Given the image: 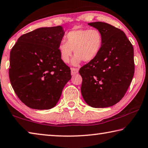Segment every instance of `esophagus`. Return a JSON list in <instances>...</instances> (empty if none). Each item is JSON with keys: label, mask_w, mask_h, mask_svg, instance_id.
<instances>
[{"label": "esophagus", "mask_w": 148, "mask_h": 148, "mask_svg": "<svg viewBox=\"0 0 148 148\" xmlns=\"http://www.w3.org/2000/svg\"><path fill=\"white\" fill-rule=\"evenodd\" d=\"M71 73L72 75H75L77 73H78L79 72V69H77V68H71Z\"/></svg>", "instance_id": "1"}]
</instances>
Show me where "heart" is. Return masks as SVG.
I'll list each match as a JSON object with an SVG mask.
<instances>
[{"label": "heart", "instance_id": "obj_1", "mask_svg": "<svg viewBox=\"0 0 148 148\" xmlns=\"http://www.w3.org/2000/svg\"><path fill=\"white\" fill-rule=\"evenodd\" d=\"M66 42L59 44L58 51L61 60L68 63L73 53H75L71 61L72 66H77L82 61L90 62L101 50L103 36L97 29L75 28L65 36Z\"/></svg>", "mask_w": 148, "mask_h": 148}]
</instances>
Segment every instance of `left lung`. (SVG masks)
Wrapping results in <instances>:
<instances>
[{
	"label": "left lung",
	"instance_id": "8db88e82",
	"mask_svg": "<svg viewBox=\"0 0 148 148\" xmlns=\"http://www.w3.org/2000/svg\"><path fill=\"white\" fill-rule=\"evenodd\" d=\"M88 25L101 33L103 46L98 55L79 70L81 94L90 107H109L122 99L133 79V47L125 34L112 25L103 22Z\"/></svg>",
	"mask_w": 148,
	"mask_h": 148
}]
</instances>
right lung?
<instances>
[{
    "label": "right lung",
    "instance_id": "obj_1",
    "mask_svg": "<svg viewBox=\"0 0 148 148\" xmlns=\"http://www.w3.org/2000/svg\"><path fill=\"white\" fill-rule=\"evenodd\" d=\"M65 32L61 26L39 28L22 35L10 56L9 77L19 99L33 109L55 107L71 78L58 47Z\"/></svg>",
    "mask_w": 148,
    "mask_h": 148
}]
</instances>
